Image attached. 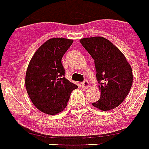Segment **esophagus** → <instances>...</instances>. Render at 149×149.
I'll return each mask as SVG.
<instances>
[{
  "label": "esophagus",
  "instance_id": "esophagus-1",
  "mask_svg": "<svg viewBox=\"0 0 149 149\" xmlns=\"http://www.w3.org/2000/svg\"><path fill=\"white\" fill-rule=\"evenodd\" d=\"M89 86H90V83L88 82L87 80H85V81H83L82 83V87L86 89V88H88L89 87Z\"/></svg>",
  "mask_w": 149,
  "mask_h": 149
}]
</instances>
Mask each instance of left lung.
I'll use <instances>...</instances> for the list:
<instances>
[{"instance_id":"8db88e82","label":"left lung","mask_w":149,"mask_h":149,"mask_svg":"<svg viewBox=\"0 0 149 149\" xmlns=\"http://www.w3.org/2000/svg\"><path fill=\"white\" fill-rule=\"evenodd\" d=\"M80 43L94 58L100 84L101 97L92 105L104 111L118 107L132 86L131 66L120 50L106 38H83Z\"/></svg>"}]
</instances>
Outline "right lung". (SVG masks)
Wrapping results in <instances>:
<instances>
[{"mask_svg": "<svg viewBox=\"0 0 149 149\" xmlns=\"http://www.w3.org/2000/svg\"><path fill=\"white\" fill-rule=\"evenodd\" d=\"M72 40L52 38L35 52L26 71L25 86L31 102L39 110L57 114L66 108L71 92L78 87L65 78L62 58Z\"/></svg>", "mask_w": 149, "mask_h": 149, "instance_id": "add662e5", "label": "right lung"}]
</instances>
